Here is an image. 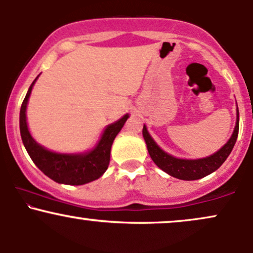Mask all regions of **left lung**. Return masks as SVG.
<instances>
[{
  "label": "left lung",
  "mask_w": 253,
  "mask_h": 253,
  "mask_svg": "<svg viewBox=\"0 0 253 253\" xmlns=\"http://www.w3.org/2000/svg\"><path fill=\"white\" fill-rule=\"evenodd\" d=\"M238 120L236 128H234L233 134L231 139L227 141L225 146L221 147V150L217 151L216 153L211 155V157L202 159H195V161H188V159H178L175 157L165 153L161 147L157 145L153 139L151 138L146 127L144 126L143 135L145 143L147 145V150L158 168L169 173L170 176L176 177L178 179H184V181H193V179H199L202 177L210 175L219 169L221 167L226 158L229 156L231 151L233 150L234 144H236L238 138V132H239V110L237 112Z\"/></svg>",
  "instance_id": "obj_1"
}]
</instances>
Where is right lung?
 <instances>
[{"label":"right lung","mask_w":253,"mask_h":253,"mask_svg":"<svg viewBox=\"0 0 253 253\" xmlns=\"http://www.w3.org/2000/svg\"><path fill=\"white\" fill-rule=\"evenodd\" d=\"M38 78V77H37ZM31 84L24 102L20 109V133H21L22 143H24L28 155L34 162V164L50 177L51 179L63 184L81 185L91 181H95L103 175L109 165L110 147L115 136L120 132L123 126L128 119L125 115L117 123L109 125L104 130L100 143L91 152L85 155H58L47 151L36 143L28 132L27 123H26V107H27L28 97H30L33 84Z\"/></svg>","instance_id":"right-lung-1"}]
</instances>
